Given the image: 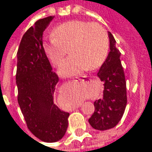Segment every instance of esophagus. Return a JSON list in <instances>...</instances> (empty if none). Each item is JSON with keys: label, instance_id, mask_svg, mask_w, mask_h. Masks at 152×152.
I'll use <instances>...</instances> for the list:
<instances>
[{"label": "esophagus", "instance_id": "34e87169", "mask_svg": "<svg viewBox=\"0 0 152 152\" xmlns=\"http://www.w3.org/2000/svg\"><path fill=\"white\" fill-rule=\"evenodd\" d=\"M80 80H82V81L86 80V76H82V78H81V79H80Z\"/></svg>", "mask_w": 152, "mask_h": 152}]
</instances>
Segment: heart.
Segmentation results:
<instances>
[{
    "label": "heart",
    "mask_w": 152,
    "mask_h": 152,
    "mask_svg": "<svg viewBox=\"0 0 152 152\" xmlns=\"http://www.w3.org/2000/svg\"><path fill=\"white\" fill-rule=\"evenodd\" d=\"M50 40L42 44L44 53L53 66L61 65L63 76H76L86 68L96 69L104 63L108 54L109 38L101 25L81 20H72L58 25Z\"/></svg>",
    "instance_id": "1"
}]
</instances>
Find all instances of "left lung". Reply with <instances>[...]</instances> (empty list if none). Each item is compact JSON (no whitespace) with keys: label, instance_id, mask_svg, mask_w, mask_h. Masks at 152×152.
Masks as SVG:
<instances>
[{"label":"left lung","instance_id":"8db88e82","mask_svg":"<svg viewBox=\"0 0 152 152\" xmlns=\"http://www.w3.org/2000/svg\"><path fill=\"white\" fill-rule=\"evenodd\" d=\"M108 37L110 52L98 72V76L104 83L103 96L94 102L95 110L89 119L90 125L101 131L112 129L119 123L127 104L126 81L120 59L121 53L110 31Z\"/></svg>","mask_w":152,"mask_h":152}]
</instances>
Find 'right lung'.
<instances>
[{
	"label": "right lung",
	"instance_id": "right-lung-1",
	"mask_svg": "<svg viewBox=\"0 0 152 152\" xmlns=\"http://www.w3.org/2000/svg\"><path fill=\"white\" fill-rule=\"evenodd\" d=\"M53 16L41 18L26 31L17 53L18 102L28 129L40 140L54 142L66 134L69 113L53 102L58 76L42 48L43 32Z\"/></svg>",
	"mask_w": 152,
	"mask_h": 152
}]
</instances>
